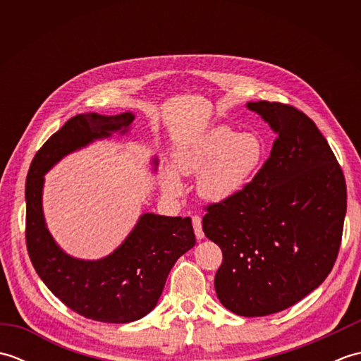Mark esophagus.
<instances>
[{
    "instance_id": "obj_1",
    "label": "esophagus",
    "mask_w": 361,
    "mask_h": 361,
    "mask_svg": "<svg viewBox=\"0 0 361 361\" xmlns=\"http://www.w3.org/2000/svg\"><path fill=\"white\" fill-rule=\"evenodd\" d=\"M192 225H194V231H195V237L198 240H202L203 237H204V233H203V229H202V219L198 217V216H195V217H192Z\"/></svg>"
}]
</instances>
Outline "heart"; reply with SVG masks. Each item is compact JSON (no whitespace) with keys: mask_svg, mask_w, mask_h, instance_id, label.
<instances>
[{"mask_svg":"<svg viewBox=\"0 0 361 361\" xmlns=\"http://www.w3.org/2000/svg\"><path fill=\"white\" fill-rule=\"evenodd\" d=\"M265 144L256 133L226 126L206 130L173 153V170L164 169L161 188L167 197L183 194L179 175H197V192L206 202L226 203L239 197L264 163Z\"/></svg>","mask_w":361,"mask_h":361,"instance_id":"1","label":"heart"}]
</instances>
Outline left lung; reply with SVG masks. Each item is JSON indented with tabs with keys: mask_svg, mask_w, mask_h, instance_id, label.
<instances>
[{
	"mask_svg": "<svg viewBox=\"0 0 361 361\" xmlns=\"http://www.w3.org/2000/svg\"><path fill=\"white\" fill-rule=\"evenodd\" d=\"M276 133L270 157L239 197L206 208L203 231L224 260L214 286L240 317L286 310L318 288L338 256L346 181L307 114L279 102H248Z\"/></svg>",
	"mask_w": 361,
	"mask_h": 361,
	"instance_id": "obj_1",
	"label": "left lung"
}]
</instances>
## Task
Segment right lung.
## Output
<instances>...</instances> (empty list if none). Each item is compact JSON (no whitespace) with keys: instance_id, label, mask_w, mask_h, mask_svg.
<instances>
[{"instance_id":"obj_1","label":"right lung","mask_w":361,"mask_h":361,"mask_svg":"<svg viewBox=\"0 0 361 361\" xmlns=\"http://www.w3.org/2000/svg\"><path fill=\"white\" fill-rule=\"evenodd\" d=\"M133 113L78 114L37 152L26 180V245L37 274L54 295L79 315L124 324L147 315L163 293L180 256L195 245L192 220L145 212L111 255L75 259L59 247L46 228L42 194L44 173L68 153L90 142L128 132ZM155 159V166H157Z\"/></svg>"}]
</instances>
